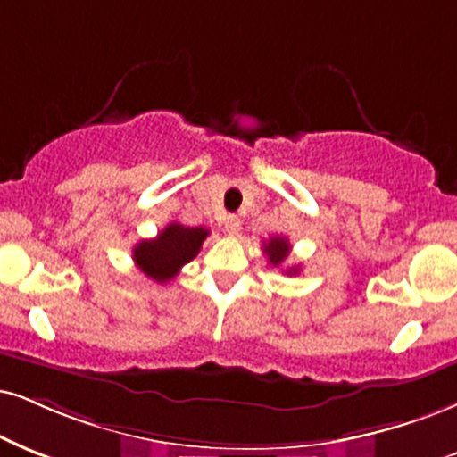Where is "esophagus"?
<instances>
[{
	"mask_svg": "<svg viewBox=\"0 0 457 457\" xmlns=\"http://www.w3.org/2000/svg\"><path fill=\"white\" fill-rule=\"evenodd\" d=\"M224 230H227L228 235H237L241 230V220L237 216H228L227 222H224Z\"/></svg>",
	"mask_w": 457,
	"mask_h": 457,
	"instance_id": "34e87169",
	"label": "esophagus"
}]
</instances>
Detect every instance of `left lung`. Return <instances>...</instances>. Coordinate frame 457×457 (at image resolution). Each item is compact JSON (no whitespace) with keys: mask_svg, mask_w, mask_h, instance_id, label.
<instances>
[{"mask_svg":"<svg viewBox=\"0 0 457 457\" xmlns=\"http://www.w3.org/2000/svg\"><path fill=\"white\" fill-rule=\"evenodd\" d=\"M262 252H264V254H267L269 262H271L273 267H279V264L284 262L286 258H288V254H290V244H288V239H286V237H271V239L267 241V244L262 245ZM286 273L296 275L298 273V267L286 269Z\"/></svg>","mask_w":457,"mask_h":457,"instance_id":"obj_1","label":"left lung"}]
</instances>
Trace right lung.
I'll list each match as a JSON object with an SVG mask.
<instances>
[{
  "label": "right lung",
  "instance_id": "right-lung-1",
  "mask_svg": "<svg viewBox=\"0 0 457 457\" xmlns=\"http://www.w3.org/2000/svg\"><path fill=\"white\" fill-rule=\"evenodd\" d=\"M210 230L203 227H184L179 222L167 224L154 239H144L133 247V261L150 279L165 284L179 273L186 262L199 254Z\"/></svg>",
  "mask_w": 457,
  "mask_h": 457
}]
</instances>
